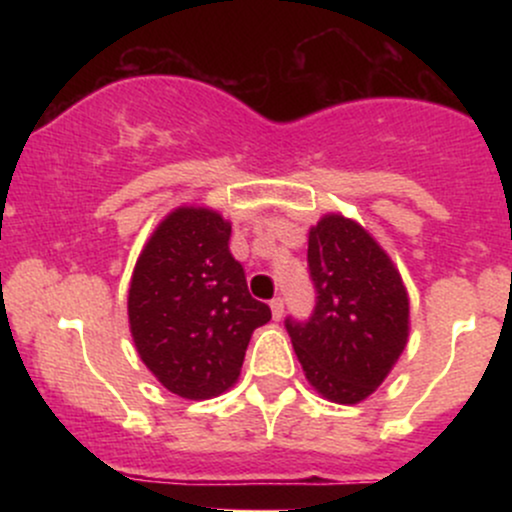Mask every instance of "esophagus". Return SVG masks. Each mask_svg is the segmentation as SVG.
<instances>
[{"mask_svg": "<svg viewBox=\"0 0 512 512\" xmlns=\"http://www.w3.org/2000/svg\"><path fill=\"white\" fill-rule=\"evenodd\" d=\"M272 315H274V320H281V315H284V298L281 296H276V298H272Z\"/></svg>", "mask_w": 512, "mask_h": 512, "instance_id": "esophagus-1", "label": "esophagus"}]
</instances>
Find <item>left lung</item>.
Wrapping results in <instances>:
<instances>
[{"instance_id": "obj_1", "label": "left lung", "mask_w": 512, "mask_h": 512, "mask_svg": "<svg viewBox=\"0 0 512 512\" xmlns=\"http://www.w3.org/2000/svg\"><path fill=\"white\" fill-rule=\"evenodd\" d=\"M308 272L315 308L286 317L308 383L339 404L366 399L387 378L409 337V298L383 248L339 214L310 228Z\"/></svg>"}]
</instances>
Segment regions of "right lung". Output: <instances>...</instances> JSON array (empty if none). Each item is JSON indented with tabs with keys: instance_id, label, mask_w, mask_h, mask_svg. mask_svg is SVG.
Segmentation results:
<instances>
[{
	"instance_id": "1",
	"label": "right lung",
	"mask_w": 512,
	"mask_h": 512,
	"mask_svg": "<svg viewBox=\"0 0 512 512\" xmlns=\"http://www.w3.org/2000/svg\"><path fill=\"white\" fill-rule=\"evenodd\" d=\"M231 223L182 207L161 221L129 286V330L158 383L185 399H209L238 380L252 332L272 320L248 291L228 248Z\"/></svg>"
}]
</instances>
